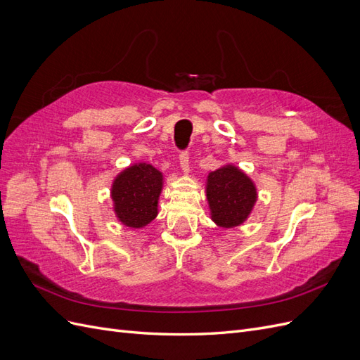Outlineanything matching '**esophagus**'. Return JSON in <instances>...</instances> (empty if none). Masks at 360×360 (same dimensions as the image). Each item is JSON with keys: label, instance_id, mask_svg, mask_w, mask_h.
Returning <instances> with one entry per match:
<instances>
[{"label": "esophagus", "instance_id": "obj_1", "mask_svg": "<svg viewBox=\"0 0 360 360\" xmlns=\"http://www.w3.org/2000/svg\"><path fill=\"white\" fill-rule=\"evenodd\" d=\"M179 162H180V168L184 174L189 172V153L188 151H181L180 153V158H179Z\"/></svg>", "mask_w": 360, "mask_h": 360}]
</instances>
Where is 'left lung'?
Masks as SVG:
<instances>
[{
	"instance_id": "left-lung-1",
	"label": "left lung",
	"mask_w": 360,
	"mask_h": 360,
	"mask_svg": "<svg viewBox=\"0 0 360 360\" xmlns=\"http://www.w3.org/2000/svg\"><path fill=\"white\" fill-rule=\"evenodd\" d=\"M205 198L210 219L221 228L243 225L258 200L254 180L233 163L210 171L205 179Z\"/></svg>"
}]
</instances>
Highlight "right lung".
<instances>
[{
  "instance_id": "right-lung-1",
  "label": "right lung",
  "mask_w": 360,
  "mask_h": 360,
  "mask_svg": "<svg viewBox=\"0 0 360 360\" xmlns=\"http://www.w3.org/2000/svg\"><path fill=\"white\" fill-rule=\"evenodd\" d=\"M163 174L147 162L132 163L120 171L111 184L112 210L117 221L132 230H141L159 213Z\"/></svg>"
}]
</instances>
